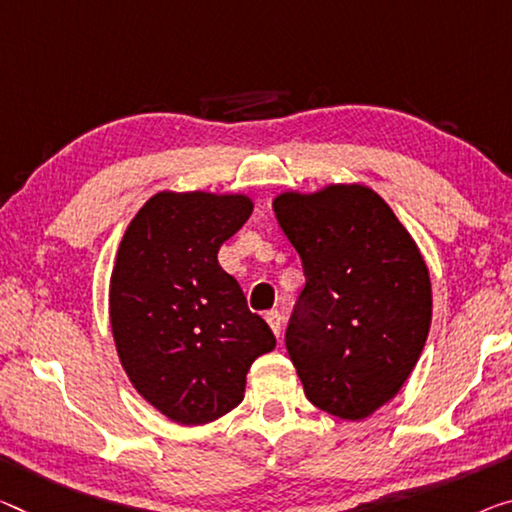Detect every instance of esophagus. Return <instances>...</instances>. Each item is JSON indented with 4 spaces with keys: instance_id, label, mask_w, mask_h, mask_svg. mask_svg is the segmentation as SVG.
<instances>
[{
    "instance_id": "obj_1",
    "label": "esophagus",
    "mask_w": 512,
    "mask_h": 512,
    "mask_svg": "<svg viewBox=\"0 0 512 512\" xmlns=\"http://www.w3.org/2000/svg\"><path fill=\"white\" fill-rule=\"evenodd\" d=\"M265 320H267V325H270L272 332L279 336V334H281V320H283V318H281V313H279V311H274V309H272V311H267V313H265Z\"/></svg>"
}]
</instances>
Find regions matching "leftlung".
Segmentation results:
<instances>
[{"mask_svg": "<svg viewBox=\"0 0 512 512\" xmlns=\"http://www.w3.org/2000/svg\"><path fill=\"white\" fill-rule=\"evenodd\" d=\"M272 206L306 277L286 329L306 398L338 419H366L396 396L426 345V261L371 187L283 192Z\"/></svg>", "mask_w": 512, "mask_h": 512, "instance_id": "left-lung-1", "label": "left lung"}]
</instances>
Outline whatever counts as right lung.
<instances>
[{"instance_id":"1","label":"right lung","mask_w":512,"mask_h":512,"mask_svg":"<svg viewBox=\"0 0 512 512\" xmlns=\"http://www.w3.org/2000/svg\"><path fill=\"white\" fill-rule=\"evenodd\" d=\"M251 210L245 194L157 192L116 254L109 281L116 352L132 387L180 426H203L238 407L249 366L277 345L217 261Z\"/></svg>"}]
</instances>
